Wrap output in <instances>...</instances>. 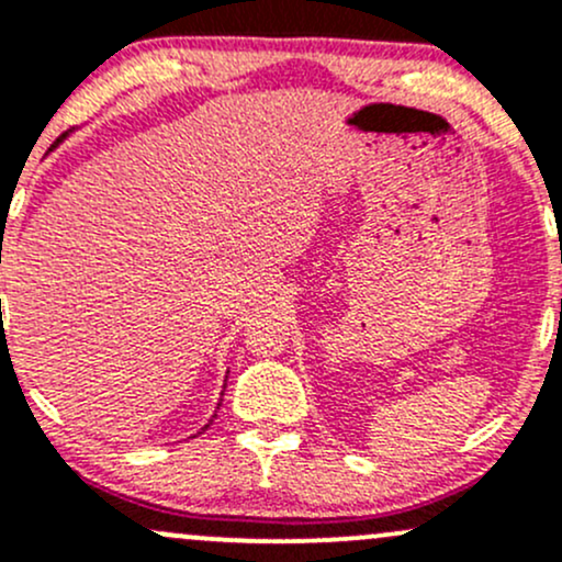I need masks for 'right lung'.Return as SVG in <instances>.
<instances>
[{"mask_svg":"<svg viewBox=\"0 0 562 562\" xmlns=\"http://www.w3.org/2000/svg\"><path fill=\"white\" fill-rule=\"evenodd\" d=\"M69 133H71V131H66L64 135H60V138H58V140H55V144H60V140H64V138H66V135H69ZM55 144H53V146H55ZM53 146H50V149H53ZM226 375H229V371H226ZM224 392H226V379H224V390H221V397H224ZM218 408H221V400H218ZM215 416H218V411H215V413H213V418H215ZM213 418H211V422H207V424H205V427H202L200 431H196V435H202V431H205V429H211ZM196 435H191V437H196Z\"/></svg>","mask_w":562,"mask_h":562,"instance_id":"1","label":"right lung"}]
</instances>
